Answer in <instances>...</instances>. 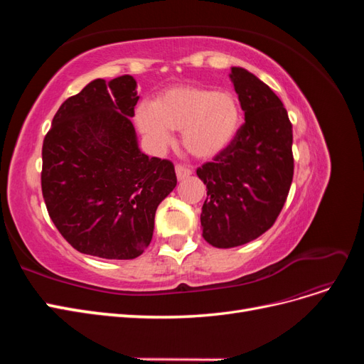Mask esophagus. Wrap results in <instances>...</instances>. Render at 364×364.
Returning a JSON list of instances; mask_svg holds the SVG:
<instances>
[{
    "mask_svg": "<svg viewBox=\"0 0 364 364\" xmlns=\"http://www.w3.org/2000/svg\"><path fill=\"white\" fill-rule=\"evenodd\" d=\"M191 173H193V170L190 167H186V165H182V164L176 165V174H178L179 181H183L185 178H188Z\"/></svg>",
    "mask_w": 364,
    "mask_h": 364,
    "instance_id": "34e87169",
    "label": "esophagus"
}]
</instances>
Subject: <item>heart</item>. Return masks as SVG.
<instances>
[{
	"instance_id": "heart-1",
	"label": "heart",
	"mask_w": 364,
	"mask_h": 364,
	"mask_svg": "<svg viewBox=\"0 0 364 364\" xmlns=\"http://www.w3.org/2000/svg\"><path fill=\"white\" fill-rule=\"evenodd\" d=\"M136 124L150 144H170L171 131L182 132V144L196 158H214L234 139L240 126V106L229 91L202 86H174L155 105L141 103Z\"/></svg>"
}]
</instances>
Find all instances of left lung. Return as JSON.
Returning a JSON list of instances; mask_svg holds the SVG:
<instances>
[{
	"label": "left lung",
	"mask_w": 364,
	"mask_h": 364,
	"mask_svg": "<svg viewBox=\"0 0 364 364\" xmlns=\"http://www.w3.org/2000/svg\"><path fill=\"white\" fill-rule=\"evenodd\" d=\"M245 123L230 144L197 168L206 185L203 238L220 249L258 238L277 222L293 181V129L279 97L258 77L230 68Z\"/></svg>",
	"instance_id": "1"
}]
</instances>
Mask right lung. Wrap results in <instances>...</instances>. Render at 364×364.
<instances>
[{"label":"right lung","mask_w":364,"mask_h":364,"mask_svg":"<svg viewBox=\"0 0 364 364\" xmlns=\"http://www.w3.org/2000/svg\"><path fill=\"white\" fill-rule=\"evenodd\" d=\"M136 80L97 79L65 100L42 144L41 186L54 226L86 255L134 259L150 245L174 165L136 144Z\"/></svg>","instance_id":"add662e5"}]
</instances>
